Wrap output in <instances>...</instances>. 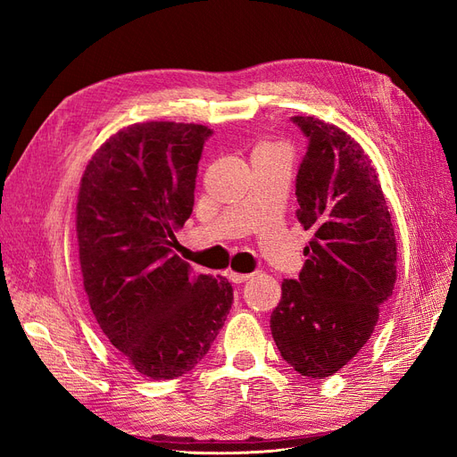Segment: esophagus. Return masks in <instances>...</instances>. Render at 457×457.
<instances>
[{"label":"esophagus","mask_w":457,"mask_h":457,"mask_svg":"<svg viewBox=\"0 0 457 457\" xmlns=\"http://www.w3.org/2000/svg\"><path fill=\"white\" fill-rule=\"evenodd\" d=\"M253 274H244V272H228V280L230 282H234V284H242V282H245L247 278H252Z\"/></svg>","instance_id":"34e87169"}]
</instances>
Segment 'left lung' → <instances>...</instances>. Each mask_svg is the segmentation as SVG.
Instances as JSON below:
<instances>
[{
  "label": "left lung",
  "mask_w": 457,
  "mask_h": 457,
  "mask_svg": "<svg viewBox=\"0 0 457 457\" xmlns=\"http://www.w3.org/2000/svg\"><path fill=\"white\" fill-rule=\"evenodd\" d=\"M309 137L297 173V220L312 232L297 280L282 282L270 331L301 376H334L361 351L396 282V238L379 175L341 128L294 116Z\"/></svg>",
  "instance_id": "1"
}]
</instances>
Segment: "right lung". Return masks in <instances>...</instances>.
<instances>
[{"mask_svg":"<svg viewBox=\"0 0 457 457\" xmlns=\"http://www.w3.org/2000/svg\"><path fill=\"white\" fill-rule=\"evenodd\" d=\"M212 129L139 121L96 148L79 181L76 237L89 307L129 366L175 379L210 351L232 305L223 276L192 274L175 232L195 205Z\"/></svg>","mask_w":457,"mask_h":457,"instance_id":"obj_1","label":"right lung"}]
</instances>
